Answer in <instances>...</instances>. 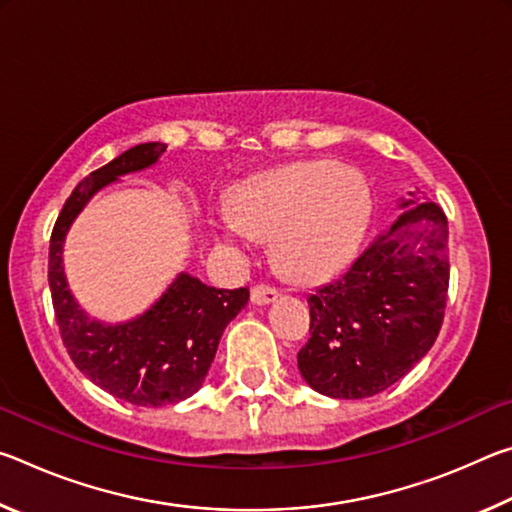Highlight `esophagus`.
<instances>
[{
  "instance_id": "obj_1",
  "label": "esophagus",
  "mask_w": 512,
  "mask_h": 512,
  "mask_svg": "<svg viewBox=\"0 0 512 512\" xmlns=\"http://www.w3.org/2000/svg\"><path fill=\"white\" fill-rule=\"evenodd\" d=\"M277 296H280V291L275 287H268V284H257V287H253V291H250V300H253V305H268V302L277 300Z\"/></svg>"
}]
</instances>
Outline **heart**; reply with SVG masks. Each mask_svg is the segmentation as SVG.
Segmentation results:
<instances>
[{
  "instance_id": "1",
  "label": "heart",
  "mask_w": 512,
  "mask_h": 512,
  "mask_svg": "<svg viewBox=\"0 0 512 512\" xmlns=\"http://www.w3.org/2000/svg\"><path fill=\"white\" fill-rule=\"evenodd\" d=\"M372 214V194L357 169L334 162H296L239 185L235 221H223L216 239L241 246L250 237H273L284 271L318 280L357 253Z\"/></svg>"
}]
</instances>
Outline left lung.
Instances as JSON below:
<instances>
[{"label": "left lung", "mask_w": 512, "mask_h": 512, "mask_svg": "<svg viewBox=\"0 0 512 512\" xmlns=\"http://www.w3.org/2000/svg\"><path fill=\"white\" fill-rule=\"evenodd\" d=\"M409 204L339 280L307 298L311 339L298 368L318 393L361 400L386 391L438 339L449 289L447 219L436 203L402 201Z\"/></svg>", "instance_id": "1"}]
</instances>
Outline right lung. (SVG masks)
Returning a JSON list of instances; mask_svg holds the SVG:
<instances>
[{
  "instance_id": "obj_1",
  "label": "right lung",
  "mask_w": 512,
  "mask_h": 512,
  "mask_svg": "<svg viewBox=\"0 0 512 512\" xmlns=\"http://www.w3.org/2000/svg\"><path fill=\"white\" fill-rule=\"evenodd\" d=\"M167 144L128 149L83 178L60 210L49 241V289L60 339L85 377L135 406H167L201 388L223 329L246 307L248 287H207L180 273L155 305L128 323L103 325L76 305L63 273V241L85 203L126 173L158 162Z\"/></svg>"
}]
</instances>
